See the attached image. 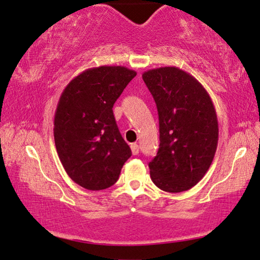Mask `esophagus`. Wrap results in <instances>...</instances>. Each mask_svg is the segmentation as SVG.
Segmentation results:
<instances>
[{"label":"esophagus","instance_id":"34e87169","mask_svg":"<svg viewBox=\"0 0 260 260\" xmlns=\"http://www.w3.org/2000/svg\"><path fill=\"white\" fill-rule=\"evenodd\" d=\"M131 149H132V153H133L134 155L139 154V146H138V144H131Z\"/></svg>","mask_w":260,"mask_h":260}]
</instances>
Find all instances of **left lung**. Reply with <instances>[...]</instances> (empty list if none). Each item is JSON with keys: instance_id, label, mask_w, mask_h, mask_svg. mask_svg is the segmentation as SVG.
<instances>
[{"instance_id": "8db88e82", "label": "left lung", "mask_w": 260, "mask_h": 260, "mask_svg": "<svg viewBox=\"0 0 260 260\" xmlns=\"http://www.w3.org/2000/svg\"><path fill=\"white\" fill-rule=\"evenodd\" d=\"M142 79L159 115L160 145L148 164L160 189L179 193L202 180L218 145V119L210 95L196 78L178 67L149 69Z\"/></svg>"}]
</instances>
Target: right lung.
<instances>
[{"instance_id":"1","label":"right lung","mask_w":260,"mask_h":260,"mask_svg":"<svg viewBox=\"0 0 260 260\" xmlns=\"http://www.w3.org/2000/svg\"><path fill=\"white\" fill-rule=\"evenodd\" d=\"M135 75L122 66L89 68L61 94L54 140L64 171L83 188L111 187L132 155L116 126L113 105Z\"/></svg>"}]
</instances>
